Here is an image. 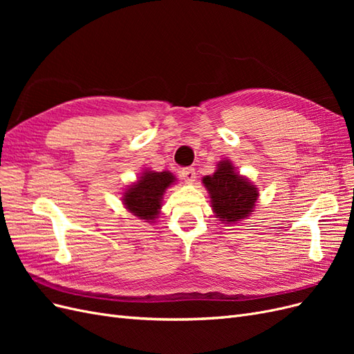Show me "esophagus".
<instances>
[{
    "label": "esophagus",
    "mask_w": 354,
    "mask_h": 354,
    "mask_svg": "<svg viewBox=\"0 0 354 354\" xmlns=\"http://www.w3.org/2000/svg\"><path fill=\"white\" fill-rule=\"evenodd\" d=\"M180 174H181V178H183V180L186 181V183H194L195 178H196L195 168H192V167L183 168V169L180 171Z\"/></svg>",
    "instance_id": "obj_1"
}]
</instances>
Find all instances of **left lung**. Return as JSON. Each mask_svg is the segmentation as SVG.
Returning a JSON list of instances; mask_svg holds the SVG:
<instances>
[{"instance_id":"8db88e82","label":"left lung","mask_w":354,"mask_h":354,"mask_svg":"<svg viewBox=\"0 0 354 354\" xmlns=\"http://www.w3.org/2000/svg\"><path fill=\"white\" fill-rule=\"evenodd\" d=\"M202 183L208 189L212 209L221 221L238 223L252 212L259 190L248 180L234 173L229 160L220 162L216 173L203 177Z\"/></svg>"}]
</instances>
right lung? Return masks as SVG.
<instances>
[{"label":"right lung","instance_id":"1","mask_svg":"<svg viewBox=\"0 0 354 354\" xmlns=\"http://www.w3.org/2000/svg\"><path fill=\"white\" fill-rule=\"evenodd\" d=\"M174 180L176 177L168 171H162V173L145 171L140 180L130 189H127L124 194L122 201L125 207L142 220L153 221L159 214L164 192L168 186L173 185Z\"/></svg>","mask_w":354,"mask_h":354}]
</instances>
